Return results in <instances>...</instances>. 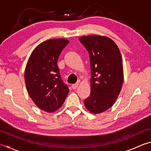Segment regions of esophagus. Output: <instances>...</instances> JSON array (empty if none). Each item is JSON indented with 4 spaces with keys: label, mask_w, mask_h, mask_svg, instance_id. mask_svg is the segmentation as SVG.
Masks as SVG:
<instances>
[{
    "label": "esophagus",
    "mask_w": 151,
    "mask_h": 151,
    "mask_svg": "<svg viewBox=\"0 0 151 151\" xmlns=\"http://www.w3.org/2000/svg\"><path fill=\"white\" fill-rule=\"evenodd\" d=\"M78 83H76V84H73V85H71V87H72L73 89H76V88L78 87Z\"/></svg>",
    "instance_id": "34e87169"
}]
</instances>
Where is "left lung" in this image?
<instances>
[{
	"label": "left lung",
	"instance_id": "8db88e82",
	"mask_svg": "<svg viewBox=\"0 0 151 151\" xmlns=\"http://www.w3.org/2000/svg\"><path fill=\"white\" fill-rule=\"evenodd\" d=\"M79 40L90 57L91 94L85 105L92 113H101L113 105L123 84L122 59L117 45L109 37L84 36Z\"/></svg>",
	"mask_w": 151,
	"mask_h": 151
}]
</instances>
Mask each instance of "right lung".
I'll list each match as a JSON object with an SVG mask.
<instances>
[{
    "mask_svg": "<svg viewBox=\"0 0 151 151\" xmlns=\"http://www.w3.org/2000/svg\"><path fill=\"white\" fill-rule=\"evenodd\" d=\"M69 41L50 39L32 51L24 72V81L30 98L39 109L52 112L63 105L69 92L63 83L57 65L58 58Z\"/></svg>",
    "mask_w": 151,
    "mask_h": 151,
    "instance_id": "obj_1",
    "label": "right lung"
}]
</instances>
